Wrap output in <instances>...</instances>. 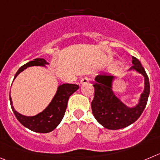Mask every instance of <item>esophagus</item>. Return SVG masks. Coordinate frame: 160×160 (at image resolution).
<instances>
[{
  "instance_id": "obj_1",
  "label": "esophagus",
  "mask_w": 160,
  "mask_h": 160,
  "mask_svg": "<svg viewBox=\"0 0 160 160\" xmlns=\"http://www.w3.org/2000/svg\"><path fill=\"white\" fill-rule=\"evenodd\" d=\"M89 82V78L88 77H83V78L81 79V80H80V83L81 84H83V83H87Z\"/></svg>"
}]
</instances>
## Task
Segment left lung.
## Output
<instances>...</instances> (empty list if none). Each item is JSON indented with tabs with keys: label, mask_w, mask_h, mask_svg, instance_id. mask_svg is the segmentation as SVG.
Listing matches in <instances>:
<instances>
[{
	"label": "left lung",
	"mask_w": 160,
	"mask_h": 160,
	"mask_svg": "<svg viewBox=\"0 0 160 160\" xmlns=\"http://www.w3.org/2000/svg\"><path fill=\"white\" fill-rule=\"evenodd\" d=\"M132 66L130 69L137 70L144 77V90L140 102L135 107L129 108L122 103L112 92L113 76L99 74L95 77V95L92 102L94 117L98 123L108 129H120L127 127L140 118L147 105L150 93L149 79L145 70L138 59L132 57Z\"/></svg>",
	"instance_id": "obj_1"
}]
</instances>
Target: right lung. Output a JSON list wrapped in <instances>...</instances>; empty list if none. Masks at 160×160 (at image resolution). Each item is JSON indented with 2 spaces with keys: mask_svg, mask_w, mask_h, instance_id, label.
<instances>
[{
  "mask_svg": "<svg viewBox=\"0 0 160 160\" xmlns=\"http://www.w3.org/2000/svg\"><path fill=\"white\" fill-rule=\"evenodd\" d=\"M48 62L43 58H36L34 61L28 62L19 68L15 75L14 79L17 77L20 72L23 71L25 68L34 65H39V66H45L47 65ZM79 86L77 84H70V83H64L60 85L58 88L56 95L53 100L51 101L49 106L43 110L42 112L32 117H27L22 114H19L16 111L12 106L11 96H9L10 103H11L12 110L14 113L15 116L17 120L19 121L23 126L29 129L33 132H41V133H46L53 131L55 128L59 125L62 122L65 110L67 108V103L70 95L73 94L77 89Z\"/></svg>",
  "mask_w": 160,
  "mask_h": 160,
  "instance_id": "obj_1",
  "label": "right lung"
}]
</instances>
